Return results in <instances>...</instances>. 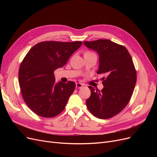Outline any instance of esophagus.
<instances>
[{
  "label": "esophagus",
  "instance_id": "esophagus-1",
  "mask_svg": "<svg viewBox=\"0 0 157 157\" xmlns=\"http://www.w3.org/2000/svg\"><path fill=\"white\" fill-rule=\"evenodd\" d=\"M82 86H83V84L81 83L77 82L76 84V88H81Z\"/></svg>",
  "mask_w": 157,
  "mask_h": 157
}]
</instances>
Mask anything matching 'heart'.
Listing matches in <instances>:
<instances>
[{
  "label": "heart",
  "instance_id": "obj_1",
  "mask_svg": "<svg viewBox=\"0 0 157 157\" xmlns=\"http://www.w3.org/2000/svg\"><path fill=\"white\" fill-rule=\"evenodd\" d=\"M85 54H94V53H92V52H87Z\"/></svg>",
  "mask_w": 157,
  "mask_h": 157
}]
</instances>
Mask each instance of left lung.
<instances>
[{
	"instance_id": "1",
	"label": "left lung",
	"mask_w": 157,
	"mask_h": 157,
	"mask_svg": "<svg viewBox=\"0 0 157 157\" xmlns=\"http://www.w3.org/2000/svg\"><path fill=\"white\" fill-rule=\"evenodd\" d=\"M88 48L99 56L97 74H103L101 91L88 86L91 91L86 106L92 115L107 119L121 112L134 92L137 73L132 57L126 47L108 39L84 41Z\"/></svg>"
}]
</instances>
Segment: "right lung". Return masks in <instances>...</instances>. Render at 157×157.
<instances>
[{
  "mask_svg": "<svg viewBox=\"0 0 157 157\" xmlns=\"http://www.w3.org/2000/svg\"><path fill=\"white\" fill-rule=\"evenodd\" d=\"M80 41H43L35 44L23 58L19 69V84L27 105L36 115L52 118L62 112L75 89L73 81L55 82L54 71L62 67Z\"/></svg>",
  "mask_w": 157,
  "mask_h": 157,
  "instance_id": "1",
  "label": "right lung"
}]
</instances>
